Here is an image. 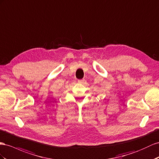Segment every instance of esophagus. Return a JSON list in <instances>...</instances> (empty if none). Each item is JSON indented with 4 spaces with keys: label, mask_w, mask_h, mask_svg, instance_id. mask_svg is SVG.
Segmentation results:
<instances>
[{
    "label": "esophagus",
    "mask_w": 159,
    "mask_h": 159,
    "mask_svg": "<svg viewBox=\"0 0 159 159\" xmlns=\"http://www.w3.org/2000/svg\"><path fill=\"white\" fill-rule=\"evenodd\" d=\"M84 80H78L79 84H84Z\"/></svg>",
    "instance_id": "obj_1"
}]
</instances>
